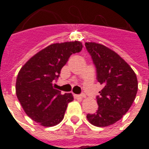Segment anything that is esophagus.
I'll use <instances>...</instances> for the list:
<instances>
[{"label": "esophagus", "instance_id": "obj_1", "mask_svg": "<svg viewBox=\"0 0 149 149\" xmlns=\"http://www.w3.org/2000/svg\"><path fill=\"white\" fill-rule=\"evenodd\" d=\"M75 97H77V98H83V97H84V94L82 93L80 94V95H75Z\"/></svg>", "mask_w": 149, "mask_h": 149}]
</instances>
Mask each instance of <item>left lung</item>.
<instances>
[{"label":"left lung","instance_id":"obj_1","mask_svg":"<svg viewBox=\"0 0 149 149\" xmlns=\"http://www.w3.org/2000/svg\"><path fill=\"white\" fill-rule=\"evenodd\" d=\"M97 70V79L104 87L97 96L98 109L87 114L92 125L105 127L122 118L133 103L138 89L136 76L120 56L106 46L85 43Z\"/></svg>","mask_w":149,"mask_h":149}]
</instances>
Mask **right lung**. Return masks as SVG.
I'll use <instances>...</instances> for the list:
<instances>
[{
  "label": "right lung",
  "instance_id": "1",
  "mask_svg": "<svg viewBox=\"0 0 149 149\" xmlns=\"http://www.w3.org/2000/svg\"><path fill=\"white\" fill-rule=\"evenodd\" d=\"M80 41L50 45L33 56L21 68L17 78L16 93L21 106L32 120L51 127L61 121L71 93L62 95L53 84L70 56L80 52Z\"/></svg>",
  "mask_w": 149,
  "mask_h": 149
}]
</instances>
